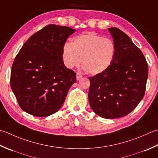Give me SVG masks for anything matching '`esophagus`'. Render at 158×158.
I'll return each instance as SVG.
<instances>
[{
  "instance_id": "34e87169",
  "label": "esophagus",
  "mask_w": 158,
  "mask_h": 158,
  "mask_svg": "<svg viewBox=\"0 0 158 158\" xmlns=\"http://www.w3.org/2000/svg\"><path fill=\"white\" fill-rule=\"evenodd\" d=\"M82 75H81V74L79 73H77L76 74V79L77 81H79V80H81L82 79Z\"/></svg>"
}]
</instances>
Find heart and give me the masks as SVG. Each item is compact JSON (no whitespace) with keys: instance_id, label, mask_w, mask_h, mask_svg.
Here are the masks:
<instances>
[{"instance_id":"b5f03b06","label":"heart","mask_w":158,"mask_h":158,"mask_svg":"<svg viewBox=\"0 0 158 158\" xmlns=\"http://www.w3.org/2000/svg\"><path fill=\"white\" fill-rule=\"evenodd\" d=\"M116 45L112 40L89 32L77 35L73 42H65L62 59L68 69H73L81 62L87 72L98 75L107 70L113 63Z\"/></svg>"}]
</instances>
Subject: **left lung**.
<instances>
[{
	"label": "left lung",
	"mask_w": 158,
	"mask_h": 158,
	"mask_svg": "<svg viewBox=\"0 0 158 158\" xmlns=\"http://www.w3.org/2000/svg\"><path fill=\"white\" fill-rule=\"evenodd\" d=\"M116 45L113 63L105 72L89 77L88 100L92 110L102 118L127 115L143 99L148 65L143 52L118 28L108 29Z\"/></svg>",
	"instance_id": "8db88e82"
}]
</instances>
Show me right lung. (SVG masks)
I'll list each match as a JSON object with an SVG mask.
<instances>
[{"label":"right lung","mask_w":158,"mask_h":158,"mask_svg":"<svg viewBox=\"0 0 158 158\" xmlns=\"http://www.w3.org/2000/svg\"><path fill=\"white\" fill-rule=\"evenodd\" d=\"M75 31L48 24L24 43L11 67V88L21 109L45 117L60 109L76 74L65 66L62 47Z\"/></svg>","instance_id":"obj_1"}]
</instances>
